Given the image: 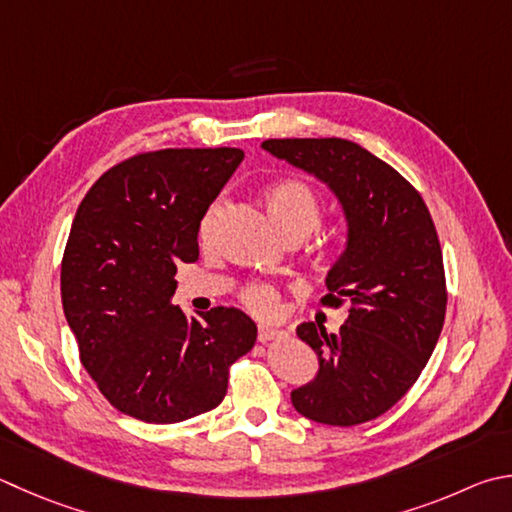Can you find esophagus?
I'll use <instances>...</instances> for the list:
<instances>
[{
	"label": "esophagus",
	"mask_w": 512,
	"mask_h": 512,
	"mask_svg": "<svg viewBox=\"0 0 512 512\" xmlns=\"http://www.w3.org/2000/svg\"><path fill=\"white\" fill-rule=\"evenodd\" d=\"M284 336V331H280V329H275V327H271V324H259L257 327V340L262 342V345H266V342H271V340H277V338H282Z\"/></svg>",
	"instance_id": "34e87169"
}]
</instances>
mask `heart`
Instances as JSON below:
<instances>
[{"label":"heart","mask_w":512,"mask_h":512,"mask_svg":"<svg viewBox=\"0 0 512 512\" xmlns=\"http://www.w3.org/2000/svg\"><path fill=\"white\" fill-rule=\"evenodd\" d=\"M264 203H266L268 217H271V221L275 224V228L280 230L282 237H288V235L306 237L311 235V232L320 224V217H322L320 201L309 185L302 181H295V179L277 181L266 190ZM219 210H221V203H212V206L206 210V215H203L199 224V237L203 241L210 239L212 228L217 224ZM244 302L257 313H273L277 306V293L266 284H253L244 291Z\"/></svg>","instance_id":"1"}]
</instances>
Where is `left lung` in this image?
Listing matches in <instances>:
<instances>
[{"mask_svg": "<svg viewBox=\"0 0 512 512\" xmlns=\"http://www.w3.org/2000/svg\"><path fill=\"white\" fill-rule=\"evenodd\" d=\"M262 147L327 185L347 224L322 304H349V315L331 336L315 322L297 327L320 365L291 403L315 423L371 421L407 394L441 336L448 293L432 217L392 165L356 143L271 138Z\"/></svg>", "mask_w": 512, "mask_h": 512, "instance_id": "1", "label": "left lung"}]
</instances>
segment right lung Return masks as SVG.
Returning <instances> with one entry per match:
<instances>
[{
    "label": "right lung",
    "instance_id": "obj_1",
    "mask_svg": "<svg viewBox=\"0 0 512 512\" xmlns=\"http://www.w3.org/2000/svg\"><path fill=\"white\" fill-rule=\"evenodd\" d=\"M241 159L237 147L134 156L91 185L73 219L64 318L102 396L138 421L179 423L217 407L228 367L257 340L244 311L188 318L170 302L176 266L199 257L201 219Z\"/></svg>",
    "mask_w": 512,
    "mask_h": 512
}]
</instances>
